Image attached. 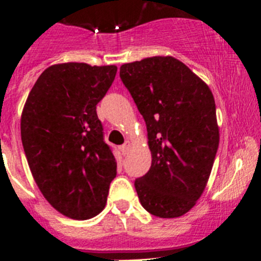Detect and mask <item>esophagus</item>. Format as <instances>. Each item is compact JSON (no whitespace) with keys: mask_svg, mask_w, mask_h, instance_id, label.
<instances>
[{"mask_svg":"<svg viewBox=\"0 0 261 261\" xmlns=\"http://www.w3.org/2000/svg\"><path fill=\"white\" fill-rule=\"evenodd\" d=\"M130 147H131V144H130V141H126L125 144H123L122 146H121V151H122V154L123 155H126L128 152V150H130Z\"/></svg>","mask_w":261,"mask_h":261,"instance_id":"1","label":"esophagus"}]
</instances>
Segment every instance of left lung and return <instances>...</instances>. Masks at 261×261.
Returning a JSON list of instances; mask_svg holds the SVG:
<instances>
[{"label":"left lung","mask_w":261,"mask_h":261,"mask_svg":"<svg viewBox=\"0 0 261 261\" xmlns=\"http://www.w3.org/2000/svg\"><path fill=\"white\" fill-rule=\"evenodd\" d=\"M120 77L147 128L151 167L135 180L140 203L156 217L183 216L208 181L220 143L210 87L173 57L122 64Z\"/></svg>","instance_id":"left-lung-1"}]
</instances>
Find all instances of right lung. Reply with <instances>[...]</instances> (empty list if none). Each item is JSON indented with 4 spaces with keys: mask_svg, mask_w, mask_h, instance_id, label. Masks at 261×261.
Segmentation results:
<instances>
[{
    "mask_svg": "<svg viewBox=\"0 0 261 261\" xmlns=\"http://www.w3.org/2000/svg\"><path fill=\"white\" fill-rule=\"evenodd\" d=\"M117 67L62 63L46 68L21 115V140L34 180L67 217L88 220L106 206L117 163L96 106Z\"/></svg>",
    "mask_w": 261,
    "mask_h": 261,
    "instance_id": "obj_1",
    "label": "right lung"
}]
</instances>
